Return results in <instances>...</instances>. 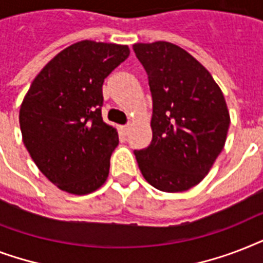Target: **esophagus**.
Wrapping results in <instances>:
<instances>
[{"mask_svg": "<svg viewBox=\"0 0 263 263\" xmlns=\"http://www.w3.org/2000/svg\"><path fill=\"white\" fill-rule=\"evenodd\" d=\"M121 131H123L124 135H128V132H129V124H127V125H123V127H121Z\"/></svg>", "mask_w": 263, "mask_h": 263, "instance_id": "34e87169", "label": "esophagus"}]
</instances>
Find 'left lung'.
I'll list each match as a JSON object with an SVG mask.
<instances>
[{"mask_svg":"<svg viewBox=\"0 0 263 263\" xmlns=\"http://www.w3.org/2000/svg\"><path fill=\"white\" fill-rule=\"evenodd\" d=\"M153 97L150 146L135 150L147 183L165 192L199 184L224 148L229 111L206 68L173 43H135Z\"/></svg>","mask_w":263,"mask_h":263,"instance_id":"left-lung-1","label":"left lung"}]
</instances>
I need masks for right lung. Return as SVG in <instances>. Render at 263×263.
Masks as SVG:
<instances>
[{"mask_svg":"<svg viewBox=\"0 0 263 263\" xmlns=\"http://www.w3.org/2000/svg\"><path fill=\"white\" fill-rule=\"evenodd\" d=\"M128 55L125 45L73 43L45 65L23 99V143L63 191L86 195L106 181L119 135L102 119V84Z\"/></svg>","mask_w":263,"mask_h":263,"instance_id":"1","label":"right lung"}]
</instances>
